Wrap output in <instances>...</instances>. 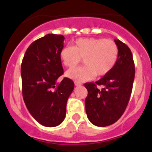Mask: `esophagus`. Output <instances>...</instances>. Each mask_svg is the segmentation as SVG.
<instances>
[{"instance_id": "obj_1", "label": "esophagus", "mask_w": 152, "mask_h": 152, "mask_svg": "<svg viewBox=\"0 0 152 152\" xmlns=\"http://www.w3.org/2000/svg\"><path fill=\"white\" fill-rule=\"evenodd\" d=\"M75 85L77 86V87H78V86H80L82 85V84L80 82H77V81H75Z\"/></svg>"}]
</instances>
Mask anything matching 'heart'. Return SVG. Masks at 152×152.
<instances>
[{"mask_svg":"<svg viewBox=\"0 0 152 152\" xmlns=\"http://www.w3.org/2000/svg\"><path fill=\"white\" fill-rule=\"evenodd\" d=\"M119 49L116 42L103 38H83L73 46H65L60 51V58L68 68H74L83 58L84 66L69 70L66 77L77 82L92 80L95 76L107 75L116 65Z\"/></svg>","mask_w":152,"mask_h":152,"instance_id":"heart-1","label":"heart"}]
</instances>
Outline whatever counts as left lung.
I'll use <instances>...</instances> for the list:
<instances>
[{"label":"left lung","mask_w":152,"mask_h":152,"mask_svg":"<svg viewBox=\"0 0 152 152\" xmlns=\"http://www.w3.org/2000/svg\"><path fill=\"white\" fill-rule=\"evenodd\" d=\"M119 49L116 65L95 83H86V113L91 123L104 127L116 123L129 101L135 78V64L130 49L119 39L114 40ZM97 86H103L100 90Z\"/></svg>","instance_id":"8db88e82"}]
</instances>
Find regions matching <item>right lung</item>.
I'll return each instance as SVG.
<instances>
[{
  "label": "right lung",
  "mask_w": 152,
  "mask_h": 152,
  "mask_svg": "<svg viewBox=\"0 0 152 152\" xmlns=\"http://www.w3.org/2000/svg\"><path fill=\"white\" fill-rule=\"evenodd\" d=\"M62 35L47 34L26 49L21 64L22 92L26 108L36 121L47 127L63 122L68 99L73 91V80L63 75L60 51L64 47Z\"/></svg>",
  "instance_id": "right-lung-1"
}]
</instances>
